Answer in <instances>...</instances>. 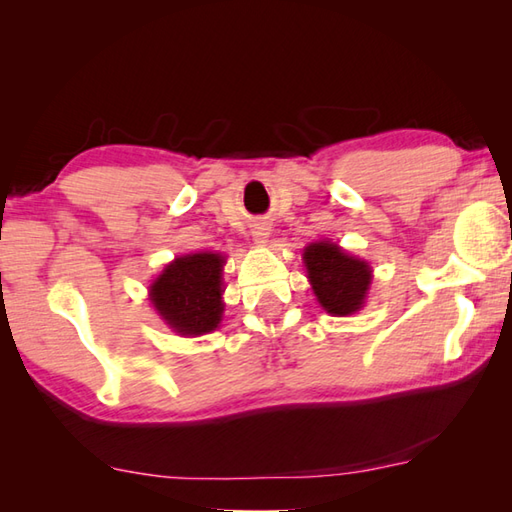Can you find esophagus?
<instances>
[{
  "instance_id": "34e87169",
  "label": "esophagus",
  "mask_w": 512,
  "mask_h": 512,
  "mask_svg": "<svg viewBox=\"0 0 512 512\" xmlns=\"http://www.w3.org/2000/svg\"><path fill=\"white\" fill-rule=\"evenodd\" d=\"M268 235H270V226L266 224V222H257L255 226H253V239H255V244H266V239H268Z\"/></svg>"
}]
</instances>
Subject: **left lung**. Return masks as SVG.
<instances>
[{"mask_svg": "<svg viewBox=\"0 0 512 512\" xmlns=\"http://www.w3.org/2000/svg\"><path fill=\"white\" fill-rule=\"evenodd\" d=\"M303 264L325 312L347 317L363 308L372 284V268L365 259L347 255L339 244L314 242L303 248Z\"/></svg>", "mask_w": 512, "mask_h": 512, "instance_id": "8db88e82", "label": "left lung"}]
</instances>
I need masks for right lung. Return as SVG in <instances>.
<instances>
[{
  "mask_svg": "<svg viewBox=\"0 0 512 512\" xmlns=\"http://www.w3.org/2000/svg\"><path fill=\"white\" fill-rule=\"evenodd\" d=\"M224 264L220 253L182 255L149 286V301L173 332L202 336L220 328Z\"/></svg>",
  "mask_w": 512,
  "mask_h": 512,
  "instance_id": "right-lung-1",
  "label": "right lung"
}]
</instances>
